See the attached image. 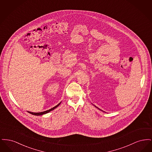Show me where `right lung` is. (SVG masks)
<instances>
[{
	"instance_id": "add662e5",
	"label": "right lung",
	"mask_w": 152,
	"mask_h": 152,
	"mask_svg": "<svg viewBox=\"0 0 152 152\" xmlns=\"http://www.w3.org/2000/svg\"><path fill=\"white\" fill-rule=\"evenodd\" d=\"M60 104V103H59L56 106H55V107H53V108H52L50 109H49V110H46V111L42 112H39V113H34V112H28V113H31V114H32V115H36V116L42 115H44V114H45V113H47L50 112L51 111V110H53V109H55L56 108H57V107H58V106Z\"/></svg>"
}]
</instances>
